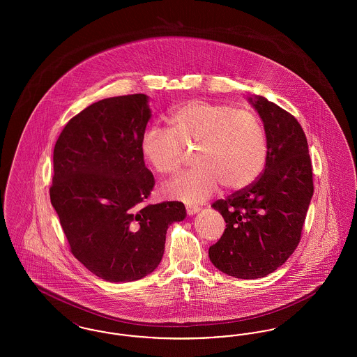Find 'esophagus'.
<instances>
[{
	"label": "esophagus",
	"instance_id": "esophagus-1",
	"mask_svg": "<svg viewBox=\"0 0 357 357\" xmlns=\"http://www.w3.org/2000/svg\"><path fill=\"white\" fill-rule=\"evenodd\" d=\"M186 211L188 215H195L199 211V207L198 206H192V204H187Z\"/></svg>",
	"mask_w": 357,
	"mask_h": 357
}]
</instances>
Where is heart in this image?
<instances>
[{"mask_svg": "<svg viewBox=\"0 0 357 357\" xmlns=\"http://www.w3.org/2000/svg\"><path fill=\"white\" fill-rule=\"evenodd\" d=\"M169 128L150 127L140 140L143 159L159 174H172L183 160V146H197V167L165 186L187 204H201L223 185L236 191L250 186L264 170L268 142L255 114L220 102L192 100L171 111Z\"/></svg>", "mask_w": 357, "mask_h": 357, "instance_id": "1", "label": "heart"}]
</instances>
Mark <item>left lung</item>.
Wrapping results in <instances>:
<instances>
[{
	"instance_id": "left-lung-1",
	"label": "left lung",
	"mask_w": 357,
	"mask_h": 357,
	"mask_svg": "<svg viewBox=\"0 0 357 357\" xmlns=\"http://www.w3.org/2000/svg\"><path fill=\"white\" fill-rule=\"evenodd\" d=\"M264 123L266 165L253 185L213 204L226 222L208 257L222 273L243 280L265 277L297 248L313 195L306 136L300 123L266 98H248Z\"/></svg>"
}]
</instances>
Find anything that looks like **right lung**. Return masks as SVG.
Masks as SVG:
<instances>
[{"instance_id": "obj_1", "label": "right lung", "mask_w": 357, "mask_h": 357, "mask_svg": "<svg viewBox=\"0 0 357 357\" xmlns=\"http://www.w3.org/2000/svg\"><path fill=\"white\" fill-rule=\"evenodd\" d=\"M151 118L143 93L102 99L69 120L53 150L51 202L70 252L109 282L153 273L182 202L144 204L155 181L140 153Z\"/></svg>"}]
</instances>
